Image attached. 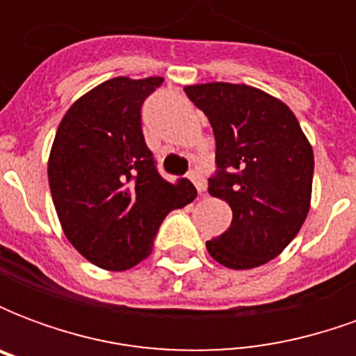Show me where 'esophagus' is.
<instances>
[{"instance_id":"esophagus-1","label":"esophagus","mask_w":356,"mask_h":356,"mask_svg":"<svg viewBox=\"0 0 356 356\" xmlns=\"http://www.w3.org/2000/svg\"><path fill=\"white\" fill-rule=\"evenodd\" d=\"M188 179L193 181L194 186H196V191H198V193H204V191H206V177L202 175L200 171H191V175H188Z\"/></svg>"}]
</instances>
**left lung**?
I'll use <instances>...</instances> for the list:
<instances>
[{
    "label": "left lung",
    "mask_w": 356,
    "mask_h": 356,
    "mask_svg": "<svg viewBox=\"0 0 356 356\" xmlns=\"http://www.w3.org/2000/svg\"><path fill=\"white\" fill-rule=\"evenodd\" d=\"M216 135L211 196L232 209L231 227L208 240L209 255L229 268L275 259L305 223L314 156L298 118L282 101L244 83L186 86Z\"/></svg>",
    "instance_id": "1"
}]
</instances>
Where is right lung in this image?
I'll list each match as a JSON object with an SVG mask.
<instances>
[{
    "label": "right lung",
    "mask_w": 356,
    "mask_h": 356,
    "mask_svg": "<svg viewBox=\"0 0 356 356\" xmlns=\"http://www.w3.org/2000/svg\"><path fill=\"white\" fill-rule=\"evenodd\" d=\"M163 78H112L80 97L58 125L47 175L66 238L106 270L135 267L152 252L171 209L196 198L193 183H168L140 127V106Z\"/></svg>",
    "instance_id": "1"
}]
</instances>
